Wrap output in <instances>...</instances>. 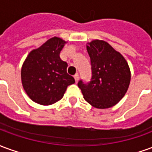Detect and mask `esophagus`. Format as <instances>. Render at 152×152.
<instances>
[{
  "label": "esophagus",
  "mask_w": 152,
  "mask_h": 152,
  "mask_svg": "<svg viewBox=\"0 0 152 152\" xmlns=\"http://www.w3.org/2000/svg\"><path fill=\"white\" fill-rule=\"evenodd\" d=\"M74 78H75V80H76V82H78V80H79V78H80V76L78 73H76V75L74 76Z\"/></svg>",
  "instance_id": "34e87169"
}]
</instances>
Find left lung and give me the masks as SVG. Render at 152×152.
Returning <instances> with one entry per match:
<instances>
[{
  "mask_svg": "<svg viewBox=\"0 0 152 152\" xmlns=\"http://www.w3.org/2000/svg\"><path fill=\"white\" fill-rule=\"evenodd\" d=\"M91 63V79L80 80L84 99L96 108L111 107L120 102L130 83V71L124 57L108 43L95 40L87 45Z\"/></svg>",
  "mask_w": 152,
  "mask_h": 152,
  "instance_id": "left-lung-1",
  "label": "left lung"
}]
</instances>
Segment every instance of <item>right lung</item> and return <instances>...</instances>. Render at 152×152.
<instances>
[{"label":"right lung","mask_w":152,"mask_h":152,"mask_svg":"<svg viewBox=\"0 0 152 152\" xmlns=\"http://www.w3.org/2000/svg\"><path fill=\"white\" fill-rule=\"evenodd\" d=\"M65 41L58 37L48 40L28 54L21 71L23 89L33 102L51 105L63 97L67 86L75 83L66 72L67 63L59 54Z\"/></svg>","instance_id":"right-lung-1"}]
</instances>
